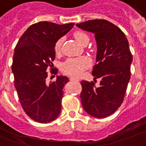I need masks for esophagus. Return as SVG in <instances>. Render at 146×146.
<instances>
[{"mask_svg":"<svg viewBox=\"0 0 146 146\" xmlns=\"http://www.w3.org/2000/svg\"><path fill=\"white\" fill-rule=\"evenodd\" d=\"M70 80H71V81H78L77 79H75V78H73V77H70Z\"/></svg>","mask_w":146,"mask_h":146,"instance_id":"obj_1","label":"esophagus"}]
</instances>
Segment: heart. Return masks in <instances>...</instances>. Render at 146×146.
<instances>
[{
	"instance_id": "heart-1",
	"label": "heart",
	"mask_w": 146,
	"mask_h": 146,
	"mask_svg": "<svg viewBox=\"0 0 146 146\" xmlns=\"http://www.w3.org/2000/svg\"><path fill=\"white\" fill-rule=\"evenodd\" d=\"M73 36L80 44L84 45L86 42L89 41V37L86 33L83 31H76L74 32ZM63 38H59L54 43V52L59 54L62 51ZM90 66V60L85 56L78 57V58H70L64 62L62 65V70L63 73H66L70 76L74 77H79L83 74L84 71Z\"/></svg>"
}]
</instances>
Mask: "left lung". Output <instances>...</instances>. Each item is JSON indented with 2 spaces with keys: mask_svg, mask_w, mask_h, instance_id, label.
Returning a JSON list of instances; mask_svg holds the SVG:
<instances>
[{
  "mask_svg": "<svg viewBox=\"0 0 146 146\" xmlns=\"http://www.w3.org/2000/svg\"><path fill=\"white\" fill-rule=\"evenodd\" d=\"M76 26L95 34L97 54L92 75L101 79L99 87L92 81L80 82L81 104L91 116L106 118L119 108L125 97L133 59L129 42L123 31L108 20H88Z\"/></svg>",
  "mask_w": 146,
  "mask_h": 146,
  "instance_id": "1",
  "label": "left lung"
}]
</instances>
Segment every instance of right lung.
<instances>
[{
    "label": "right lung",
    "instance_id": "1",
    "mask_svg": "<svg viewBox=\"0 0 146 146\" xmlns=\"http://www.w3.org/2000/svg\"><path fill=\"white\" fill-rule=\"evenodd\" d=\"M74 23L56 24L47 21L34 23L16 44L12 70L20 104L31 119L40 123L54 121L62 109V88L69 78L58 76L47 84V70L58 73L52 62L55 58L54 43L69 32Z\"/></svg>",
    "mask_w": 146,
    "mask_h": 146
}]
</instances>
